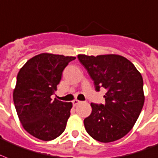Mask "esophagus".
<instances>
[{
    "label": "esophagus",
    "instance_id": "1",
    "mask_svg": "<svg viewBox=\"0 0 158 158\" xmlns=\"http://www.w3.org/2000/svg\"><path fill=\"white\" fill-rule=\"evenodd\" d=\"M72 103H73V105L76 106L77 104H79V103H80V101H79V100H78V99H74V100L73 101Z\"/></svg>",
    "mask_w": 158,
    "mask_h": 158
}]
</instances>
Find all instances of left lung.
Instances as JSON below:
<instances>
[{"instance_id":"1","label":"left lung","mask_w":158,"mask_h":158,"mask_svg":"<svg viewBox=\"0 0 158 158\" xmlns=\"http://www.w3.org/2000/svg\"><path fill=\"white\" fill-rule=\"evenodd\" d=\"M95 90L104 88L105 104L91 103L84 120L87 132L101 143L118 140L130 132L144 104L143 77L132 62L118 55H79Z\"/></svg>"}]
</instances>
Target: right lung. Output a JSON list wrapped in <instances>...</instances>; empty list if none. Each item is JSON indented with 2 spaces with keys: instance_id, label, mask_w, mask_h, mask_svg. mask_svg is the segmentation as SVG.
Returning a JSON list of instances; mask_svg holds the SVG:
<instances>
[{
  "instance_id": "1",
  "label": "right lung",
  "mask_w": 158,
  "mask_h": 158,
  "mask_svg": "<svg viewBox=\"0 0 158 158\" xmlns=\"http://www.w3.org/2000/svg\"><path fill=\"white\" fill-rule=\"evenodd\" d=\"M75 59L43 53L29 60L19 71L13 100L23 127L35 138L53 140L65 129L72 103L52 101L50 96L57 89L64 68Z\"/></svg>"
}]
</instances>
